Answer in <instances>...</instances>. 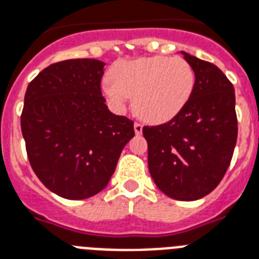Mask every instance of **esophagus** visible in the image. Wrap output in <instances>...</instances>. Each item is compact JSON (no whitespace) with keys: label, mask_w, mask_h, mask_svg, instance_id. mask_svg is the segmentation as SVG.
<instances>
[{"label":"esophagus","mask_w":259,"mask_h":259,"mask_svg":"<svg viewBox=\"0 0 259 259\" xmlns=\"http://www.w3.org/2000/svg\"><path fill=\"white\" fill-rule=\"evenodd\" d=\"M142 129H143L142 123H140V122L134 123V130H136L137 136H140V134H142Z\"/></svg>","instance_id":"obj_1"}]
</instances>
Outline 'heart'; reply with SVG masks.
Instances as JSON below:
<instances>
[{
	"label": "heart",
	"instance_id": "1",
	"mask_svg": "<svg viewBox=\"0 0 259 259\" xmlns=\"http://www.w3.org/2000/svg\"><path fill=\"white\" fill-rule=\"evenodd\" d=\"M104 87L114 105L123 106L133 97V108L141 118L162 123L174 118L188 103L195 71L179 56L141 58L117 64Z\"/></svg>",
	"mask_w": 259,
	"mask_h": 259
}]
</instances>
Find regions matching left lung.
<instances>
[{
  "mask_svg": "<svg viewBox=\"0 0 259 259\" xmlns=\"http://www.w3.org/2000/svg\"><path fill=\"white\" fill-rule=\"evenodd\" d=\"M195 71V87L177 116L143 126L149 171L167 196L183 201L204 197L227 172L237 142L233 84L220 68L183 52Z\"/></svg>",
  "mask_w": 259,
  "mask_h": 259,
  "instance_id": "1",
  "label": "left lung"
}]
</instances>
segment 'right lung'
<instances>
[{
  "mask_svg": "<svg viewBox=\"0 0 259 259\" xmlns=\"http://www.w3.org/2000/svg\"><path fill=\"white\" fill-rule=\"evenodd\" d=\"M105 63H54L30 81L21 129L32 170L50 191L69 200L104 190L134 122L113 114L101 93Z\"/></svg>",
  "mask_w": 259,
  "mask_h": 259,
  "instance_id": "add662e5",
  "label": "right lung"
}]
</instances>
